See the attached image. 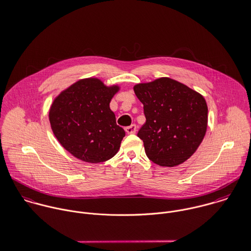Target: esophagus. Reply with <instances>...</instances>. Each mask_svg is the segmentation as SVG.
Masks as SVG:
<instances>
[{"label": "esophagus", "instance_id": "34e87169", "mask_svg": "<svg viewBox=\"0 0 251 251\" xmlns=\"http://www.w3.org/2000/svg\"><path fill=\"white\" fill-rule=\"evenodd\" d=\"M125 131L128 133V134H135L136 131H137V126L135 124H132L131 126H128L125 128Z\"/></svg>", "mask_w": 251, "mask_h": 251}]
</instances>
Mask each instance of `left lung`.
Instances as JSON below:
<instances>
[{
    "label": "left lung",
    "instance_id": "1",
    "mask_svg": "<svg viewBox=\"0 0 251 251\" xmlns=\"http://www.w3.org/2000/svg\"><path fill=\"white\" fill-rule=\"evenodd\" d=\"M134 92L144 104L146 123L138 137L150 160L173 167L189 159L205 136L208 108L204 98L170 78L138 84Z\"/></svg>",
    "mask_w": 251,
    "mask_h": 251
}]
</instances>
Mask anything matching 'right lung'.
<instances>
[{"mask_svg":"<svg viewBox=\"0 0 251 251\" xmlns=\"http://www.w3.org/2000/svg\"><path fill=\"white\" fill-rule=\"evenodd\" d=\"M97 78L80 80L53 100L49 118L60 145L75 157L100 163L116 154L125 136L109 102L118 91Z\"/></svg>","mask_w":251,"mask_h":251,"instance_id":"add662e5","label":"right lung"}]
</instances>
